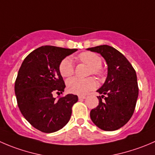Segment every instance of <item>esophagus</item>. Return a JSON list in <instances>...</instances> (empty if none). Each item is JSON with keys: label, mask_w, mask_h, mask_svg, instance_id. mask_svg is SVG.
I'll list each match as a JSON object with an SVG mask.
<instances>
[{"label": "esophagus", "mask_w": 155, "mask_h": 155, "mask_svg": "<svg viewBox=\"0 0 155 155\" xmlns=\"http://www.w3.org/2000/svg\"><path fill=\"white\" fill-rule=\"evenodd\" d=\"M78 97H79V100H82V99L86 98V97H85V96H84V95H79V96H78Z\"/></svg>", "instance_id": "1"}]
</instances>
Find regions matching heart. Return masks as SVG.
Returning <instances> with one entry per match:
<instances>
[{"mask_svg": "<svg viewBox=\"0 0 155 155\" xmlns=\"http://www.w3.org/2000/svg\"><path fill=\"white\" fill-rule=\"evenodd\" d=\"M79 59L90 67V73L95 75L101 73L100 67L102 61L100 56L92 52L87 51L80 54ZM59 71L63 77H69L73 74L74 64L71 58L67 57L61 61L59 65ZM67 87L68 91L73 94H85L95 88L96 81L91 77L87 79L73 77L67 80Z\"/></svg>", "mask_w": 155, "mask_h": 155, "instance_id": "heart-1", "label": "heart"}]
</instances>
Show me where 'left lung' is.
Listing matches in <instances>:
<instances>
[{
    "label": "left lung",
    "mask_w": 155,
    "mask_h": 155,
    "mask_svg": "<svg viewBox=\"0 0 155 155\" xmlns=\"http://www.w3.org/2000/svg\"><path fill=\"white\" fill-rule=\"evenodd\" d=\"M87 50L100 54L107 65L104 83L97 90L101 94L97 96L98 105L91 110L90 117L101 130L114 131L124 127L134 112L139 95L136 73L125 56L111 46Z\"/></svg>",
    "instance_id": "8db88e82"
}]
</instances>
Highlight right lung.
Listing matches in <instances>:
<instances>
[{
    "label": "right lung",
    "mask_w": 155,
    "mask_h": 155,
    "mask_svg": "<svg viewBox=\"0 0 155 155\" xmlns=\"http://www.w3.org/2000/svg\"><path fill=\"white\" fill-rule=\"evenodd\" d=\"M55 46H41L22 62L15 82L18 107L25 119L46 133L58 131L69 122L72 107L78 96L68 94L58 100L53 94H62L65 84L59 71L61 61L76 52Z\"/></svg>",
    "instance_id": "obj_1"
}]
</instances>
